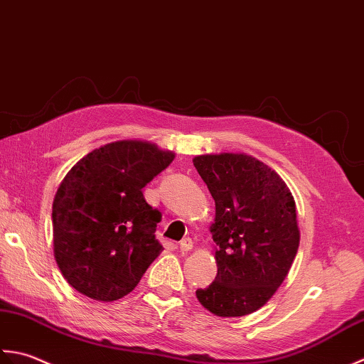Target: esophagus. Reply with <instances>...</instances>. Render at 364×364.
Returning a JSON list of instances; mask_svg holds the SVG:
<instances>
[{
  "instance_id": "esophagus-1",
  "label": "esophagus",
  "mask_w": 364,
  "mask_h": 364,
  "mask_svg": "<svg viewBox=\"0 0 364 364\" xmlns=\"http://www.w3.org/2000/svg\"><path fill=\"white\" fill-rule=\"evenodd\" d=\"M191 248H193L191 239H183V240L179 243V250L182 251V253H187V251H190Z\"/></svg>"
}]
</instances>
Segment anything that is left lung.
<instances>
[{
    "instance_id": "left-lung-1",
    "label": "left lung",
    "mask_w": 364,
    "mask_h": 364,
    "mask_svg": "<svg viewBox=\"0 0 364 364\" xmlns=\"http://www.w3.org/2000/svg\"><path fill=\"white\" fill-rule=\"evenodd\" d=\"M215 201L210 226L217 277L196 296L220 317H240L264 306L291 270L299 250L296 207L286 182L247 154L193 159Z\"/></svg>"
}]
</instances>
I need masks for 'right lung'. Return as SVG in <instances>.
Wrapping results in <instances>:
<instances>
[{"instance_id": "add662e5", "label": "right lung", "mask_w": 364, "mask_h": 364, "mask_svg": "<svg viewBox=\"0 0 364 364\" xmlns=\"http://www.w3.org/2000/svg\"><path fill=\"white\" fill-rule=\"evenodd\" d=\"M174 152L122 139L94 149L65 174L53 199V251L68 283L89 299L114 301L132 292L163 247L161 213L143 188Z\"/></svg>"}]
</instances>
